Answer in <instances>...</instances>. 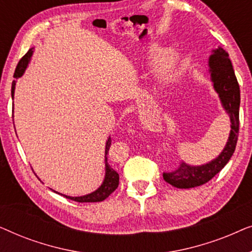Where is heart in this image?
Wrapping results in <instances>:
<instances>
[{"label":"heart","mask_w":252,"mask_h":252,"mask_svg":"<svg viewBox=\"0 0 252 252\" xmlns=\"http://www.w3.org/2000/svg\"><path fill=\"white\" fill-rule=\"evenodd\" d=\"M156 51H154V56ZM178 63L179 56L173 49H166L160 54L158 58V75H159L160 81L170 82L173 80Z\"/></svg>","instance_id":"obj_1"}]
</instances>
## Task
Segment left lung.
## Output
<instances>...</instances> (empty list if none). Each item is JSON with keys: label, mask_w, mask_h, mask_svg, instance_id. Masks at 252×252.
Returning <instances> with one entry per match:
<instances>
[{"label": "left lung", "mask_w": 252, "mask_h": 252, "mask_svg": "<svg viewBox=\"0 0 252 252\" xmlns=\"http://www.w3.org/2000/svg\"><path fill=\"white\" fill-rule=\"evenodd\" d=\"M209 73L213 88L219 95L220 102L230 120V132L226 146L218 157L206 164L190 165L182 161L178 170L164 173V180L173 187L188 189L209 182L218 174L233 156L239 136L240 87L234 73L229 55L221 47L212 50L209 57Z\"/></svg>", "instance_id": "left-lung-1"}]
</instances>
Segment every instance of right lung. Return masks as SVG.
I'll return each mask as SVG.
<instances>
[{
  "mask_svg": "<svg viewBox=\"0 0 252 252\" xmlns=\"http://www.w3.org/2000/svg\"><path fill=\"white\" fill-rule=\"evenodd\" d=\"M33 55V48L32 49H30L27 51V54L24 56L22 60L19 61L18 65H17L16 67V71H15V74H13V77L15 79H18L22 77L24 74V72L29 66V63L31 61V57H32ZM15 88H16V80L12 81V86H11V96L13 98V95H15ZM110 146H111V137L109 136V139L106 140V143H105V175H104V180H103L102 185L99 186V187L94 190L91 194H87V195H84V196H67V195H63V194H60V192H57V194H60L62 196H64V197H66L68 199H72V201H75V202H79V203H94V202H102L104 201L105 198L109 197L110 194H112L113 191L116 190L117 187H118L119 185V174L117 173V172L113 170V168L110 166L109 163H108V154H109V149H110Z\"/></svg>",
  "mask_w": 252,
  "mask_h": 252,
  "instance_id": "right-lung-1",
  "label": "right lung"
}]
</instances>
